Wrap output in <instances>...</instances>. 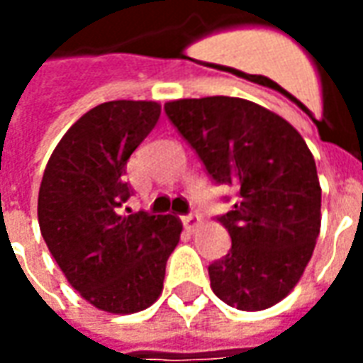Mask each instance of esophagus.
I'll list each match as a JSON object with an SVG mask.
<instances>
[{
  "mask_svg": "<svg viewBox=\"0 0 363 363\" xmlns=\"http://www.w3.org/2000/svg\"><path fill=\"white\" fill-rule=\"evenodd\" d=\"M182 223H184V228L189 229V231H194L202 223V218L198 213H189V216L182 218Z\"/></svg>",
  "mask_w": 363,
  "mask_h": 363,
  "instance_id": "1",
  "label": "esophagus"
}]
</instances>
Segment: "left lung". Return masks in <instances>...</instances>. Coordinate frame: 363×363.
Listing matches in <instances>:
<instances>
[{
    "label": "left lung",
    "instance_id": "1",
    "mask_svg": "<svg viewBox=\"0 0 363 363\" xmlns=\"http://www.w3.org/2000/svg\"><path fill=\"white\" fill-rule=\"evenodd\" d=\"M165 112L213 181L237 190L220 218L231 251L208 267L213 294L241 311L272 307L296 288L319 237L313 153L288 120L247 99H179Z\"/></svg>",
    "mask_w": 363,
    "mask_h": 363
}]
</instances>
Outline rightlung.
<instances>
[{
  "label": "right lung",
  "mask_w": 363,
  "mask_h": 363,
  "mask_svg": "<svg viewBox=\"0 0 363 363\" xmlns=\"http://www.w3.org/2000/svg\"><path fill=\"white\" fill-rule=\"evenodd\" d=\"M155 101H108L60 140L38 190V225L54 260L101 311L130 315L163 291L169 255L181 241L177 216L124 213L126 163L157 124Z\"/></svg>",
  "instance_id": "1"
}]
</instances>
